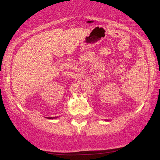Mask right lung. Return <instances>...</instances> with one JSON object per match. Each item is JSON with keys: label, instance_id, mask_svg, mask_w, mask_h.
Wrapping results in <instances>:
<instances>
[{"label": "right lung", "instance_id": "obj_1", "mask_svg": "<svg viewBox=\"0 0 160 160\" xmlns=\"http://www.w3.org/2000/svg\"><path fill=\"white\" fill-rule=\"evenodd\" d=\"M48 119H55L56 118H54V117H49V118H47Z\"/></svg>", "mask_w": 160, "mask_h": 160}]
</instances>
